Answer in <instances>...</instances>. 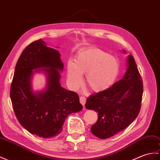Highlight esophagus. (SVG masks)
Segmentation results:
<instances>
[{
    "label": "esophagus",
    "instance_id": "1",
    "mask_svg": "<svg viewBox=\"0 0 160 160\" xmlns=\"http://www.w3.org/2000/svg\"><path fill=\"white\" fill-rule=\"evenodd\" d=\"M86 98H85L84 96H81V97H80V102L81 103V104L83 106H84L85 103H86Z\"/></svg>",
    "mask_w": 160,
    "mask_h": 160
}]
</instances>
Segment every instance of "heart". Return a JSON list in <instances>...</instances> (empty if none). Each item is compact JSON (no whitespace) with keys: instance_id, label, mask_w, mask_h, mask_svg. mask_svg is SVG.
I'll list each match as a JSON object with an SVG mask.
<instances>
[{"instance_id":"b5f03b06","label":"heart","mask_w":160,"mask_h":160,"mask_svg":"<svg viewBox=\"0 0 160 160\" xmlns=\"http://www.w3.org/2000/svg\"><path fill=\"white\" fill-rule=\"evenodd\" d=\"M119 72V63L112 55L97 48H91L77 54L75 61L67 64V82L70 88L77 89L82 82L86 73V83L94 92L110 87Z\"/></svg>"}]
</instances>
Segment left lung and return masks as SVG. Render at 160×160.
I'll use <instances>...</instances> for the list:
<instances>
[{"label":"left lung","instance_id":"obj_1","mask_svg":"<svg viewBox=\"0 0 160 160\" xmlns=\"http://www.w3.org/2000/svg\"><path fill=\"white\" fill-rule=\"evenodd\" d=\"M143 93L142 78L132 55L128 58L123 78L106 90L91 95L85 107L98 112L92 134L106 139L127 128L139 114Z\"/></svg>","mask_w":160,"mask_h":160}]
</instances>
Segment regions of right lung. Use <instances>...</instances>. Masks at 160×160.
<instances>
[{
  "label": "right lung",
  "mask_w": 160,
  "mask_h": 160,
  "mask_svg": "<svg viewBox=\"0 0 160 160\" xmlns=\"http://www.w3.org/2000/svg\"><path fill=\"white\" fill-rule=\"evenodd\" d=\"M60 57L58 50L39 39L23 50L15 68L10 89L15 114L22 127L40 138L58 135L68 115L82 110L78 95L61 86L60 71L64 66ZM39 68H44L36 71L45 73L47 88L34 93L31 86L32 70Z\"/></svg>",
  "instance_id": "right-lung-1"
}]
</instances>
